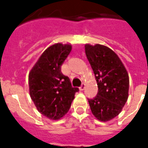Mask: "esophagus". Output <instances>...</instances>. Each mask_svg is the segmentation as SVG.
<instances>
[{"label": "esophagus", "instance_id": "34e87169", "mask_svg": "<svg viewBox=\"0 0 148 148\" xmlns=\"http://www.w3.org/2000/svg\"><path fill=\"white\" fill-rule=\"evenodd\" d=\"M85 87H86V85L84 83H82L81 85V86L79 87V89H80V90H83L84 89H85Z\"/></svg>", "mask_w": 148, "mask_h": 148}]
</instances>
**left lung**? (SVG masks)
Here are the masks:
<instances>
[{
  "mask_svg": "<svg viewBox=\"0 0 148 148\" xmlns=\"http://www.w3.org/2000/svg\"><path fill=\"white\" fill-rule=\"evenodd\" d=\"M86 55L95 75L98 92L88 99L93 116L109 121L121 112L128 97L129 77L117 55L108 47L86 44Z\"/></svg>",
  "mask_w": 148,
  "mask_h": 148,
  "instance_id": "obj_1",
  "label": "left lung"
}]
</instances>
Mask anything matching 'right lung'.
<instances>
[{"label":"right lung","instance_id":"right-lung-1","mask_svg":"<svg viewBox=\"0 0 148 148\" xmlns=\"http://www.w3.org/2000/svg\"><path fill=\"white\" fill-rule=\"evenodd\" d=\"M70 44L56 43L46 49L28 76L29 92L38 111L51 120H59L71 108L78 88L62 73L61 66L71 53Z\"/></svg>","mask_w":148,"mask_h":148}]
</instances>
